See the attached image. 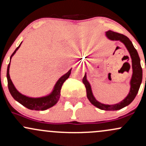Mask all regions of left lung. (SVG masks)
Returning a JSON list of instances; mask_svg holds the SVG:
<instances>
[{"label":"left lung","mask_w":146,"mask_h":146,"mask_svg":"<svg viewBox=\"0 0 146 146\" xmlns=\"http://www.w3.org/2000/svg\"><path fill=\"white\" fill-rule=\"evenodd\" d=\"M105 35L107 37V38L110 40L120 41L121 43H123L128 50L129 54H130L132 61V74L130 81V91H129L128 95L119 103L115 104H102L101 102H98L95 98L93 91H92L90 84L87 80L86 73H85L84 77L82 79V82L86 86L87 98L88 99V100L92 104L101 110H117L128 106L135 98L140 88L141 84L143 72H142V68L141 66L140 58L138 53H137L135 48L134 47L132 42L130 40L128 37L121 34V33L110 31V30L108 31H106Z\"/></svg>","instance_id":"obj_1"}]
</instances>
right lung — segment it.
<instances>
[{
    "mask_svg": "<svg viewBox=\"0 0 146 146\" xmlns=\"http://www.w3.org/2000/svg\"><path fill=\"white\" fill-rule=\"evenodd\" d=\"M23 42L20 44L19 46L16 48L14 53H12L11 57H10V61L9 64H8L7 70V79L8 82V88L11 93V96L16 101L19 102L21 104L24 106L25 107L27 108L28 109L30 110H45L48 108H51L56 105L57 102L59 100L60 97V90H61L62 86L63 83L67 80L68 77L71 75V72L72 68L68 71L67 73H65L62 76L60 77L59 80L56 82V84L54 85V87L53 88V90L49 94L45 95V96L40 97V98H31V97L27 96L22 94L20 93L18 90L16 89V88L13 84L11 81V78H10L9 75V67H10V62H11V60L14 55L16 53V52L18 51V48H20L21 45Z\"/></svg>",
    "mask_w": 146,
    "mask_h": 146,
    "instance_id": "right-lung-1",
    "label": "right lung"
}]
</instances>
